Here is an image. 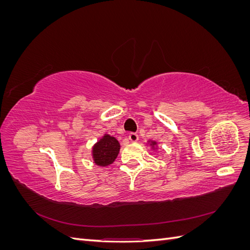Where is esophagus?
Returning a JSON list of instances; mask_svg holds the SVG:
<instances>
[{"mask_svg": "<svg viewBox=\"0 0 250 250\" xmlns=\"http://www.w3.org/2000/svg\"><path fill=\"white\" fill-rule=\"evenodd\" d=\"M128 139H129L130 142L135 143V142H138V140H139V135H138V133L131 132V133H129V135H128Z\"/></svg>", "mask_w": 250, "mask_h": 250, "instance_id": "obj_1", "label": "esophagus"}]
</instances>
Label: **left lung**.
I'll list each match as a JSON object with an SVG mask.
<instances>
[{"instance_id": "8db88e82", "label": "left lung", "mask_w": 250, "mask_h": 250, "mask_svg": "<svg viewBox=\"0 0 250 250\" xmlns=\"http://www.w3.org/2000/svg\"><path fill=\"white\" fill-rule=\"evenodd\" d=\"M152 144H153V145H155V142H153V143H152Z\"/></svg>"}]
</instances>
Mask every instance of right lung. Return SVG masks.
<instances>
[{
	"label": "right lung",
	"instance_id": "right-lung-1",
	"mask_svg": "<svg viewBox=\"0 0 250 250\" xmlns=\"http://www.w3.org/2000/svg\"><path fill=\"white\" fill-rule=\"evenodd\" d=\"M119 151V142L113 137L105 134L93 148V157L96 165L105 167L112 164L117 158Z\"/></svg>",
	"mask_w": 250,
	"mask_h": 250
}]
</instances>
